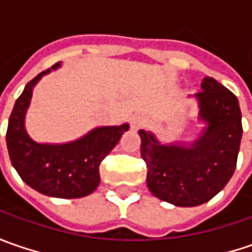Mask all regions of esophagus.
Segmentation results:
<instances>
[{
    "label": "esophagus",
    "instance_id": "esophagus-1",
    "mask_svg": "<svg viewBox=\"0 0 252 252\" xmlns=\"http://www.w3.org/2000/svg\"><path fill=\"white\" fill-rule=\"evenodd\" d=\"M146 118L143 116V115H133L130 118V123H131V127H134V129H139L143 125H146Z\"/></svg>",
    "mask_w": 252,
    "mask_h": 252
}]
</instances>
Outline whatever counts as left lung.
<instances>
[{"instance_id":"left-lung-1","label":"left lung","mask_w":252,"mask_h":252,"mask_svg":"<svg viewBox=\"0 0 252 252\" xmlns=\"http://www.w3.org/2000/svg\"><path fill=\"white\" fill-rule=\"evenodd\" d=\"M195 98L206 127L189 147L162 144L150 131L139 130L150 192L182 208L202 205L226 187L236 169L243 136L237 96L224 85L205 77Z\"/></svg>"}]
</instances>
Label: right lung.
<instances>
[{
    "label": "right lung",
    "instance_id": "right-lung-1",
    "mask_svg": "<svg viewBox=\"0 0 252 252\" xmlns=\"http://www.w3.org/2000/svg\"><path fill=\"white\" fill-rule=\"evenodd\" d=\"M60 67L54 64L52 70ZM50 68L26 84L16 99L8 122L6 147L9 158L22 178L34 190L53 198L75 199L92 193L99 185V165L129 130V125L103 126L78 140L64 144H40L25 130V113L37 81Z\"/></svg>",
    "mask_w": 252,
    "mask_h": 252
}]
</instances>
